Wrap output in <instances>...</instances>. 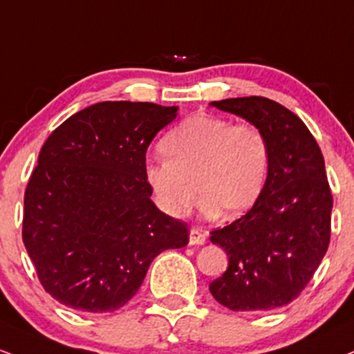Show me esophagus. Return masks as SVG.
Masks as SVG:
<instances>
[{"instance_id":"esophagus-1","label":"esophagus","mask_w":354,"mask_h":354,"mask_svg":"<svg viewBox=\"0 0 354 354\" xmlns=\"http://www.w3.org/2000/svg\"><path fill=\"white\" fill-rule=\"evenodd\" d=\"M206 237H207V234L204 232L203 229L191 227V231H189V244L191 245H201V244H204V242H206Z\"/></svg>"}]
</instances>
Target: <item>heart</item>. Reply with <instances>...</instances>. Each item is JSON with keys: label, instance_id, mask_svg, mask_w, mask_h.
<instances>
[{"label": "heart", "instance_id": "obj_1", "mask_svg": "<svg viewBox=\"0 0 354 354\" xmlns=\"http://www.w3.org/2000/svg\"><path fill=\"white\" fill-rule=\"evenodd\" d=\"M165 160L145 166V180L166 214L181 218L201 196L206 214L236 218L259 201L270 171V142L252 122L199 113L160 143Z\"/></svg>", "mask_w": 354, "mask_h": 354}]
</instances>
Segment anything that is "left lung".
<instances>
[{
	"label": "left lung",
	"mask_w": 354,
	"mask_h": 354,
	"mask_svg": "<svg viewBox=\"0 0 354 354\" xmlns=\"http://www.w3.org/2000/svg\"><path fill=\"white\" fill-rule=\"evenodd\" d=\"M212 105L261 127L272 158L259 201L211 231V242L225 250L229 266L209 292L232 312L280 308L300 295L330 245L333 196L325 160L305 123L274 100L252 95Z\"/></svg>",
	"instance_id": "1"
}]
</instances>
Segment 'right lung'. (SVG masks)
<instances>
[{"instance_id": "1", "label": "right lung", "mask_w": 354, "mask_h": 354, "mask_svg": "<svg viewBox=\"0 0 354 354\" xmlns=\"http://www.w3.org/2000/svg\"><path fill=\"white\" fill-rule=\"evenodd\" d=\"M178 107L100 102L42 145L24 191L23 242L44 290L79 312L109 313L138 292L189 225L161 212L145 180L148 145Z\"/></svg>"}]
</instances>
